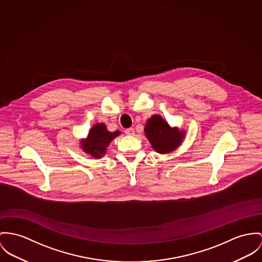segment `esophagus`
Listing matches in <instances>:
<instances>
[{"label": "esophagus", "mask_w": 262, "mask_h": 262, "mask_svg": "<svg viewBox=\"0 0 262 262\" xmlns=\"http://www.w3.org/2000/svg\"><path fill=\"white\" fill-rule=\"evenodd\" d=\"M124 133H125V135H127V136H134V135H135V128L128 127V128H126V129L124 130Z\"/></svg>", "instance_id": "obj_1"}]
</instances>
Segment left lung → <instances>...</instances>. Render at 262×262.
<instances>
[{"label": "left lung", "instance_id": "obj_1", "mask_svg": "<svg viewBox=\"0 0 262 262\" xmlns=\"http://www.w3.org/2000/svg\"><path fill=\"white\" fill-rule=\"evenodd\" d=\"M144 134L152 147L160 154H167L176 149L184 137L183 132L170 127L160 116H154L147 121Z\"/></svg>", "mask_w": 262, "mask_h": 262}]
</instances>
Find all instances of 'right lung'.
I'll return each instance as SVG.
<instances>
[{"mask_svg": "<svg viewBox=\"0 0 262 262\" xmlns=\"http://www.w3.org/2000/svg\"><path fill=\"white\" fill-rule=\"evenodd\" d=\"M121 133L119 130L111 133L103 123H97L90 130L88 139L81 141L82 149L93 158H101L106 150V146Z\"/></svg>", "mask_w": 262, "mask_h": 262, "instance_id": "1", "label": "right lung"}]
</instances>
